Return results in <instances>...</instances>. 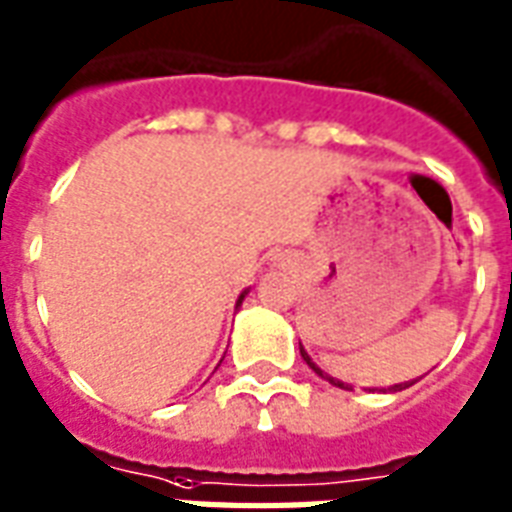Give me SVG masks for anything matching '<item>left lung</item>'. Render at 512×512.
Returning a JSON list of instances; mask_svg holds the SVG:
<instances>
[{
	"label": "left lung",
	"instance_id": "8db88e82",
	"mask_svg": "<svg viewBox=\"0 0 512 512\" xmlns=\"http://www.w3.org/2000/svg\"><path fill=\"white\" fill-rule=\"evenodd\" d=\"M300 357H303V360H306V365H308V368L314 370V373H317V376L327 378V381H330V384L341 386V389H351L349 384H343V381H338V378L327 376V373H325V370H322V368H317V365H314V360H311V357H308V354H306V349H303V346H300ZM411 384H416V381H405V384H395V386H389V392H403V389H408V386H411Z\"/></svg>",
	"mask_w": 512,
	"mask_h": 512
}]
</instances>
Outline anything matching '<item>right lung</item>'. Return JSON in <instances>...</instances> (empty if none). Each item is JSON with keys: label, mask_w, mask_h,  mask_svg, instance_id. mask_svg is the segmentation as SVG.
<instances>
[{"label": "right lung", "mask_w": 512, "mask_h": 512, "mask_svg": "<svg viewBox=\"0 0 512 512\" xmlns=\"http://www.w3.org/2000/svg\"><path fill=\"white\" fill-rule=\"evenodd\" d=\"M247 292H249V290H244V292H241V295H239V300H236V308H239V306H241V300L247 298Z\"/></svg>", "instance_id": "obj_1"}]
</instances>
